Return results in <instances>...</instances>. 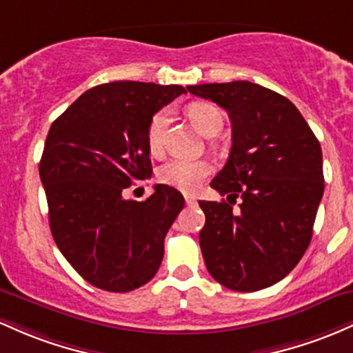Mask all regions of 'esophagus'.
<instances>
[{"label":"esophagus","instance_id":"esophagus-1","mask_svg":"<svg viewBox=\"0 0 353 353\" xmlns=\"http://www.w3.org/2000/svg\"><path fill=\"white\" fill-rule=\"evenodd\" d=\"M185 203L188 205V207H192V205H195L196 203V200L193 196H190V195H185Z\"/></svg>","mask_w":353,"mask_h":353}]
</instances>
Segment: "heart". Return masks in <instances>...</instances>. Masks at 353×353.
Returning <instances> with one entry per match:
<instances>
[{"instance_id":"obj_1","label":"heart","mask_w":353,"mask_h":353,"mask_svg":"<svg viewBox=\"0 0 353 353\" xmlns=\"http://www.w3.org/2000/svg\"><path fill=\"white\" fill-rule=\"evenodd\" d=\"M190 117L195 121L201 133H219L223 126V114L216 106L210 103H195L190 106ZM170 120V112L166 108L160 110L152 117L146 130V143L152 153H161L165 146V132ZM212 173V165L205 160H185L173 158L158 170V180L161 183L175 187L183 192H193L198 185Z\"/></svg>"}]
</instances>
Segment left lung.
<instances>
[{"label": "left lung", "mask_w": 353, "mask_h": 353, "mask_svg": "<svg viewBox=\"0 0 353 353\" xmlns=\"http://www.w3.org/2000/svg\"><path fill=\"white\" fill-rule=\"evenodd\" d=\"M227 110L232 150L210 187L227 201H198L200 247L210 275L235 292L285 279L312 240L323 196L322 148L288 98L250 81L187 86ZM236 197L239 209H233Z\"/></svg>", "instance_id": "8db88e82"}]
</instances>
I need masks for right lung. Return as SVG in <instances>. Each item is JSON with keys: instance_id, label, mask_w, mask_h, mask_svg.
Instances as JSON below:
<instances>
[{"instance_id": "obj_1", "label": "right lung", "mask_w": 353, "mask_h": 353, "mask_svg": "<svg viewBox=\"0 0 353 353\" xmlns=\"http://www.w3.org/2000/svg\"><path fill=\"white\" fill-rule=\"evenodd\" d=\"M183 93L180 85L105 83L51 125L39 161L51 233L71 267L101 290L132 292L160 268L183 195L157 185L137 201L126 200L125 190L152 176L148 123Z\"/></svg>"}]
</instances>
